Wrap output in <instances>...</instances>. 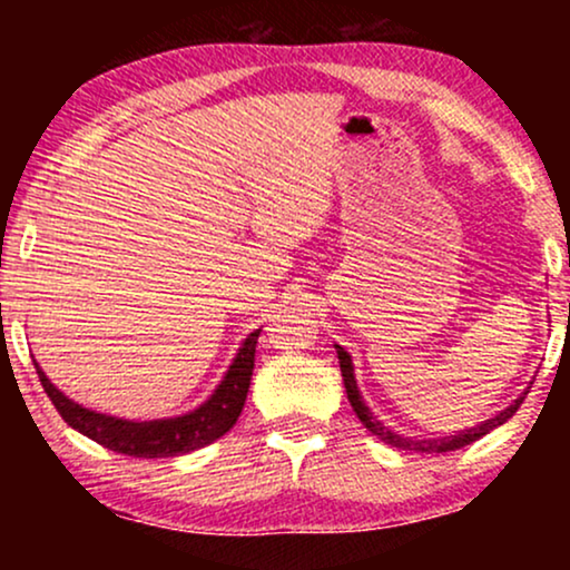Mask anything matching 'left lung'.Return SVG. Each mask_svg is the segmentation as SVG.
<instances>
[{
    "label": "left lung",
    "instance_id": "obj_1",
    "mask_svg": "<svg viewBox=\"0 0 570 570\" xmlns=\"http://www.w3.org/2000/svg\"><path fill=\"white\" fill-rule=\"evenodd\" d=\"M337 348V358H340V372H343V383H345V394H348V402L353 412H356L358 421L364 423V429H370L372 434L377 436V440H383L385 444H391V448H399V450H410V453H450V450H458V448H466V444H472L480 440V436H485L493 431L495 426H501V423H507L509 417L514 415L517 407L522 404V399H525V394L517 396L512 404H509L507 410H501L499 415L490 417V421H482L480 426L474 429H466V431H458V434H450V436H436V440H415V436H402L396 434V431H391L389 426H383L381 421H377L375 415H372L367 404H364L362 394H358V385H356V377H353V362L348 356V351L340 348V345H335Z\"/></svg>",
    "mask_w": 570,
    "mask_h": 570
}]
</instances>
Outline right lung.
<instances>
[{
    "label": "right lung",
    "mask_w": 570,
    "mask_h": 570,
    "mask_svg": "<svg viewBox=\"0 0 570 570\" xmlns=\"http://www.w3.org/2000/svg\"><path fill=\"white\" fill-rule=\"evenodd\" d=\"M259 332H252L244 340L238 353H235L230 370L225 372L222 383L214 389V394L195 407L193 412L176 417H160V421H126V417L107 415V412H96L82 407V404L71 402L48 381L42 367L35 362L39 383H42L45 394L50 396L58 415L69 423L71 429L80 431L98 444L115 453L134 455V458H171L181 453H193V450L206 448L222 434H227L238 421L240 410H244L248 385H252L254 372V353H257Z\"/></svg>",
    "instance_id": "add662e5"
}]
</instances>
